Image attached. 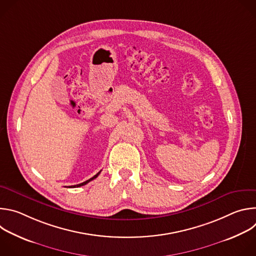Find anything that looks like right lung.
Returning <instances> with one entry per match:
<instances>
[{
  "label": "right lung",
  "mask_w": 256,
  "mask_h": 256,
  "mask_svg": "<svg viewBox=\"0 0 256 256\" xmlns=\"http://www.w3.org/2000/svg\"><path fill=\"white\" fill-rule=\"evenodd\" d=\"M100 172L101 171H99L96 175H94L92 178H90V179H88V180H86V181H84V182H82V184H76V186H68V188H80V186H85V184H87L88 182H90V181H92L93 179H95L99 174H100Z\"/></svg>",
  "instance_id": "obj_1"
}]
</instances>
